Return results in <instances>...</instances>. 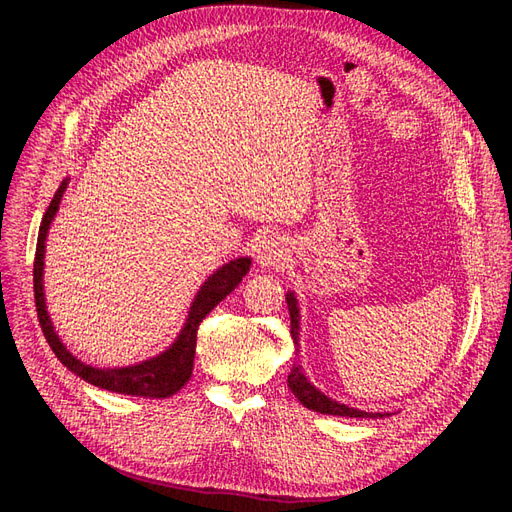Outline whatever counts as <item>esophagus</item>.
<instances>
[{"label":"esophagus","instance_id":"1","mask_svg":"<svg viewBox=\"0 0 512 512\" xmlns=\"http://www.w3.org/2000/svg\"><path fill=\"white\" fill-rule=\"evenodd\" d=\"M288 258V250H286V243L280 237H265L258 245V252H256V260L260 267L265 269H275V267H282Z\"/></svg>","mask_w":512,"mask_h":512}]
</instances>
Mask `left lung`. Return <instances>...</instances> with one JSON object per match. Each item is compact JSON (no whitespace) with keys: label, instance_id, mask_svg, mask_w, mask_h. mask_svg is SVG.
<instances>
[{"label":"left lung","instance_id":"1","mask_svg":"<svg viewBox=\"0 0 512 512\" xmlns=\"http://www.w3.org/2000/svg\"><path fill=\"white\" fill-rule=\"evenodd\" d=\"M286 303H288V312H290V333L294 339V350L299 354V329H301V309H299V301L294 297V292L288 290L286 292ZM288 389L294 393L301 404L309 410L320 412V414H331V416H346V418H384L391 416L389 412H365L359 408H350L346 404H339V401L331 399L324 395L322 391H318L316 386L309 382V378L305 376L303 365L294 363L290 374H288Z\"/></svg>","mask_w":512,"mask_h":512}]
</instances>
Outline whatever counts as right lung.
<instances>
[{
    "label": "right lung",
    "mask_w": 512,
    "mask_h": 512,
    "mask_svg": "<svg viewBox=\"0 0 512 512\" xmlns=\"http://www.w3.org/2000/svg\"><path fill=\"white\" fill-rule=\"evenodd\" d=\"M70 179L61 181L57 188L49 209H46L40 232H38V245H36V260H34V297H36V309L40 318V327L46 337V342L53 348L57 359L64 363L72 374L79 376L81 380L98 386V389H106L111 393L121 395H136V397H151V399H164L175 395L183 384L190 380L194 369V352H196V331L198 324L218 305L222 299L235 290L243 277L250 271L252 258L241 256L226 262L220 269H215L207 280L196 292V297L190 305L188 318L183 322V329L179 331L177 339L170 344L164 352L158 356H151L147 361H141L128 367H94L87 365L81 359L66 348L59 335L55 333V327L46 309L44 299V252H46V237H49V228L59 211L61 196H64Z\"/></svg>",
    "instance_id": "right-lung-1"
}]
</instances>
